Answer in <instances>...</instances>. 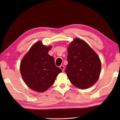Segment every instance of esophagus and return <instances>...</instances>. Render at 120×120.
I'll return each instance as SVG.
<instances>
[{
  "label": "esophagus",
  "instance_id": "1",
  "mask_svg": "<svg viewBox=\"0 0 120 120\" xmlns=\"http://www.w3.org/2000/svg\"><path fill=\"white\" fill-rule=\"evenodd\" d=\"M60 68L62 70V71H64V67L63 66V65H61V66H60Z\"/></svg>",
  "mask_w": 120,
  "mask_h": 120
}]
</instances>
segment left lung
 <instances>
[{
  "label": "left lung",
  "instance_id": "obj_1",
  "mask_svg": "<svg viewBox=\"0 0 120 120\" xmlns=\"http://www.w3.org/2000/svg\"><path fill=\"white\" fill-rule=\"evenodd\" d=\"M67 61L65 72L74 86L84 89L96 82L101 73V61L85 41L75 38L68 48Z\"/></svg>",
  "mask_w": 120,
  "mask_h": 120
}]
</instances>
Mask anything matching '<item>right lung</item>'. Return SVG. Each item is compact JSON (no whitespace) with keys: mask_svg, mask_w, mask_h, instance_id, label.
<instances>
[{"mask_svg":"<svg viewBox=\"0 0 120 120\" xmlns=\"http://www.w3.org/2000/svg\"><path fill=\"white\" fill-rule=\"evenodd\" d=\"M51 46L36 42L24 56L20 71L26 85L38 92H44L54 84L62 70L56 67L53 56L48 54Z\"/></svg>","mask_w":120,"mask_h":120,"instance_id":"obj_1","label":"right lung"}]
</instances>
